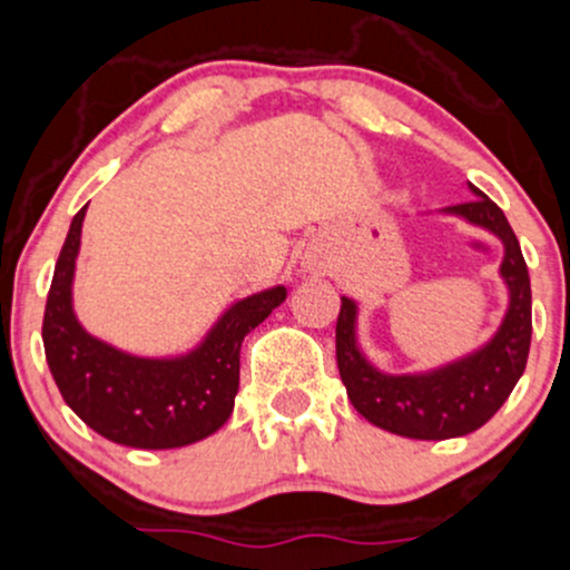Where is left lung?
Returning a JSON list of instances; mask_svg holds the SVG:
<instances>
[{
  "label": "left lung",
  "instance_id": "left-lung-1",
  "mask_svg": "<svg viewBox=\"0 0 570 570\" xmlns=\"http://www.w3.org/2000/svg\"><path fill=\"white\" fill-rule=\"evenodd\" d=\"M472 194L475 199L453 205L451 213L505 243L502 278L511 289V308L487 350L434 374L391 376L365 363L357 350L355 303L344 297L335 322V361L352 406L374 426L412 440H451L481 429L505 404L530 355L532 292L522 248L505 213L475 185Z\"/></svg>",
  "mask_w": 570,
  "mask_h": 570
}]
</instances>
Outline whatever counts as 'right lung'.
I'll list each match as a JSON object with an SVG mask.
<instances>
[{
  "mask_svg": "<svg viewBox=\"0 0 570 570\" xmlns=\"http://www.w3.org/2000/svg\"><path fill=\"white\" fill-rule=\"evenodd\" d=\"M76 213L53 267L43 314V346L65 404L117 445L166 451L199 442L229 421L239 387V346L286 301L284 286L232 305L205 344L179 361H144L92 338L70 305L81 220Z\"/></svg>",
  "mask_w": 570,
  "mask_h": 570,
  "instance_id": "right-lung-1",
  "label": "right lung"
}]
</instances>
